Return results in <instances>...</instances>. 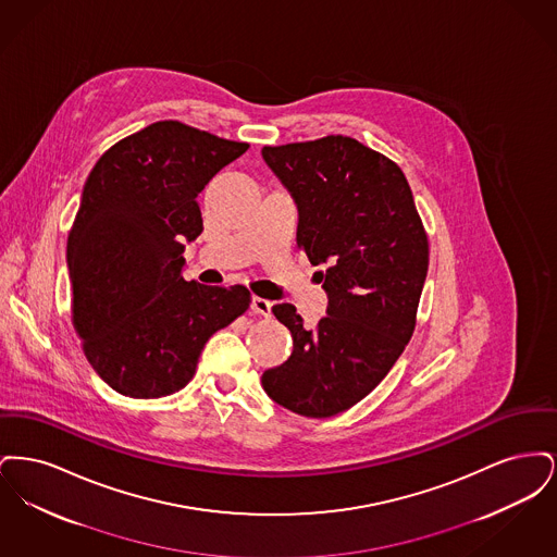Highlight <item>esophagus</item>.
I'll list each match as a JSON object with an SVG mask.
<instances>
[{
    "mask_svg": "<svg viewBox=\"0 0 557 557\" xmlns=\"http://www.w3.org/2000/svg\"><path fill=\"white\" fill-rule=\"evenodd\" d=\"M250 309H252V313H255V315H261V318H269V315H271V302H269L267 298H259V296H255V298H252Z\"/></svg>",
    "mask_w": 557,
    "mask_h": 557,
    "instance_id": "34e87169",
    "label": "esophagus"
}]
</instances>
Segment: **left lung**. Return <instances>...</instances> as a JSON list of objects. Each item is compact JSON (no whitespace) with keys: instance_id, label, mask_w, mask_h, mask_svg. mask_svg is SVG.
<instances>
[{"instance_id":"8db88e82","label":"left lung","mask_w":557,"mask_h":557,"mask_svg":"<svg viewBox=\"0 0 557 557\" xmlns=\"http://www.w3.org/2000/svg\"><path fill=\"white\" fill-rule=\"evenodd\" d=\"M263 159L296 202V244L321 267L327 315L311 330L294 305H275L294 348L261 382L294 413L332 418L368 397L411 341L428 236L397 162L352 137L265 146Z\"/></svg>"}]
</instances>
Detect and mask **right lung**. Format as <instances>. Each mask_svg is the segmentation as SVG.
Segmentation results:
<instances>
[{
    "label": "right lung",
    "instance_id": "1",
    "mask_svg": "<svg viewBox=\"0 0 557 557\" xmlns=\"http://www.w3.org/2000/svg\"><path fill=\"white\" fill-rule=\"evenodd\" d=\"M248 144L159 121L91 169L66 242L83 352L125 397L182 391L212 334L246 313L244 286L186 282V242L202 234L196 196Z\"/></svg>",
    "mask_w": 557,
    "mask_h": 557
}]
</instances>
